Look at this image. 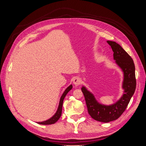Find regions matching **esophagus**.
Masks as SVG:
<instances>
[{"instance_id":"1","label":"esophagus","mask_w":146,"mask_h":146,"mask_svg":"<svg viewBox=\"0 0 146 146\" xmlns=\"http://www.w3.org/2000/svg\"><path fill=\"white\" fill-rule=\"evenodd\" d=\"M81 82H82L81 79L79 78V77H76V78L74 79V80H73V83H74V84L76 86L80 85V84H81Z\"/></svg>"}]
</instances>
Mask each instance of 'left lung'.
Instances as JSON below:
<instances>
[{"label": "left lung", "instance_id": "1", "mask_svg": "<svg viewBox=\"0 0 146 146\" xmlns=\"http://www.w3.org/2000/svg\"><path fill=\"white\" fill-rule=\"evenodd\" d=\"M107 43L111 46L114 52L113 57L116 63L123 72L122 88L124 90V92L121 98L113 105H102L96 100L94 95L88 91L85 86L82 88L88 113L94 120L102 122L116 120L122 115L134 94L136 85L133 60L116 42L107 41Z\"/></svg>", "mask_w": 146, "mask_h": 146}]
</instances>
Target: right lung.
<instances>
[{
  "instance_id": "1",
  "label": "right lung",
  "mask_w": 146,
  "mask_h": 146,
  "mask_svg": "<svg viewBox=\"0 0 146 146\" xmlns=\"http://www.w3.org/2000/svg\"><path fill=\"white\" fill-rule=\"evenodd\" d=\"M72 85H70V86H69L67 88H66V90L63 92V94H62V96H61V98H60L58 110H57V111L54 115L51 118H50L49 119H48V120L43 121V122H38V123H39V124H42V125H50V124H53V123H55L58 120L60 117H61V112H62V107H63V103L64 99L65 98V96H66V94L68 93V92L70 90H72Z\"/></svg>"
}]
</instances>
